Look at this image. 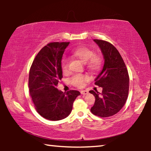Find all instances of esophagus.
I'll return each instance as SVG.
<instances>
[{
    "label": "esophagus",
    "mask_w": 151,
    "mask_h": 151,
    "mask_svg": "<svg viewBox=\"0 0 151 151\" xmlns=\"http://www.w3.org/2000/svg\"><path fill=\"white\" fill-rule=\"evenodd\" d=\"M81 93L82 94H83V95H86V94H88V91H85V90H83L81 91Z\"/></svg>",
    "instance_id": "esophagus-1"
}]
</instances>
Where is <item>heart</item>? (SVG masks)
Wrapping results in <instances>:
<instances>
[{"instance_id":"b5f03b06","label":"heart","mask_w":151,"mask_h":151,"mask_svg":"<svg viewBox=\"0 0 151 151\" xmlns=\"http://www.w3.org/2000/svg\"><path fill=\"white\" fill-rule=\"evenodd\" d=\"M72 55L80 60L83 63H86V66L89 70L93 72H96L100 70L102 66V59L100 56L94 55V51L91 48L86 46H80L76 47L72 51ZM61 68L63 73L68 71V63L65 58H63L61 63ZM90 78L86 75H75L70 79L72 85L78 87H83L85 83Z\"/></svg>"}]
</instances>
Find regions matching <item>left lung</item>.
<instances>
[{"label":"left lung","instance_id":"obj_1","mask_svg":"<svg viewBox=\"0 0 151 151\" xmlns=\"http://www.w3.org/2000/svg\"><path fill=\"white\" fill-rule=\"evenodd\" d=\"M101 48L104 60L101 72L94 79L95 85L103 88L100 93L90 91L95 97L91 111L94 115L108 117L121 110L129 94V76L126 65L118 50L110 42L94 39Z\"/></svg>","mask_w":151,"mask_h":151}]
</instances>
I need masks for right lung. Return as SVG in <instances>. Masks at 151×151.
Listing matches in <instances>:
<instances>
[{
    "mask_svg": "<svg viewBox=\"0 0 151 151\" xmlns=\"http://www.w3.org/2000/svg\"><path fill=\"white\" fill-rule=\"evenodd\" d=\"M69 43L48 44L36 56L30 69L29 87L32 100L39 114L50 121L67 117L74 101L81 94L74 90L63 93L57 88L63 78V55Z\"/></svg>",
    "mask_w": 151,
    "mask_h": 151,
    "instance_id": "obj_1",
    "label": "right lung"
}]
</instances>
